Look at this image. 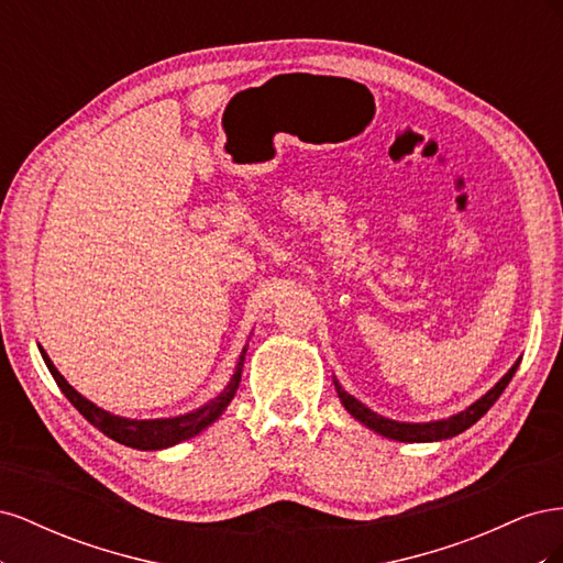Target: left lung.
I'll list each match as a JSON object with an SVG mask.
<instances>
[{
	"mask_svg": "<svg viewBox=\"0 0 563 563\" xmlns=\"http://www.w3.org/2000/svg\"><path fill=\"white\" fill-rule=\"evenodd\" d=\"M517 366H519V362L512 368H509L507 376L496 387H493L490 391H486V395L479 401L472 404L467 411L457 413V416H453L449 420L422 422V424L397 422V420H389V418H383L378 413H373L371 408H366L362 401H356L352 395H347V391L340 387L338 383H335V391H338V397H340V401H343V406L347 408V411L356 420L364 422L366 428H371L373 432H378V434H383L387 439L408 441V444H411V441H439V439H449V437H455L460 432H465L467 428H472V424L479 420L493 404L498 401V397L503 395V389L509 385V380H512Z\"/></svg>",
	"mask_w": 563,
	"mask_h": 563,
	"instance_id": "left-lung-1",
	"label": "left lung"
}]
</instances>
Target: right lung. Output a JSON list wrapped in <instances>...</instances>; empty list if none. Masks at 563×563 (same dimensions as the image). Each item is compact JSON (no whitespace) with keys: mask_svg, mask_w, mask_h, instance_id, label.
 <instances>
[{"mask_svg":"<svg viewBox=\"0 0 563 563\" xmlns=\"http://www.w3.org/2000/svg\"><path fill=\"white\" fill-rule=\"evenodd\" d=\"M40 352L51 371V376H54V380L63 389V395L70 399V404L93 424V428H98L106 437L119 441V444L131 446V449H141V451L174 446V444H178V441L190 439V437L199 434L203 428H209V424L225 411L228 404L236 395V387H240L242 368H244V356H240V364H236V371H234L230 385L220 391L213 401L197 408V411H192V413L180 416V418H166V420H129V418L112 416V413L103 411V408L93 406L89 399H84L75 387L67 385V380L60 376L58 368L51 364L48 354L44 350H40Z\"/></svg>","mask_w":563,"mask_h":563,"instance_id":"obj_1","label":"right lung"}]
</instances>
